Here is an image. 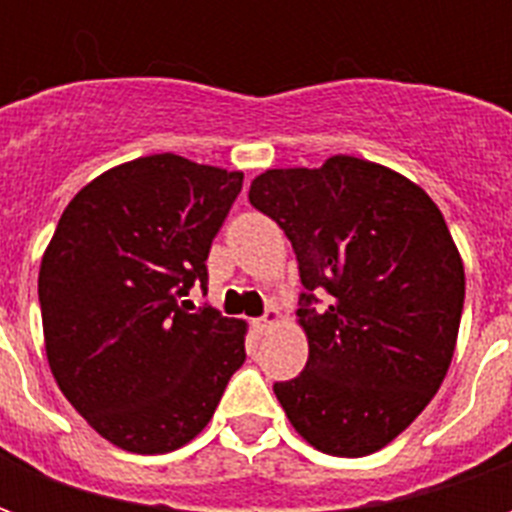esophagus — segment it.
<instances>
[{
  "label": "esophagus",
  "instance_id": "1",
  "mask_svg": "<svg viewBox=\"0 0 512 512\" xmlns=\"http://www.w3.org/2000/svg\"><path fill=\"white\" fill-rule=\"evenodd\" d=\"M279 318H282V315H279L277 307H268L266 315H263V318H257V321H255V329H257V332H260V334L268 332V329H271L274 323H279Z\"/></svg>",
  "mask_w": 512,
  "mask_h": 512
}]
</instances>
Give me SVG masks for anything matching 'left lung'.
<instances>
[{
  "instance_id": "obj_1",
  "label": "left lung",
  "mask_w": 512,
  "mask_h": 512,
  "mask_svg": "<svg viewBox=\"0 0 512 512\" xmlns=\"http://www.w3.org/2000/svg\"><path fill=\"white\" fill-rule=\"evenodd\" d=\"M249 202L288 235L304 285L310 359L274 395L315 450H381L439 392L458 340L466 282L444 216L411 180L354 156L268 169Z\"/></svg>"
}]
</instances>
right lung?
I'll list each match as a JSON object with an SVG mask.
<instances>
[{"label":"right lung","instance_id":"right-lung-1","mask_svg":"<svg viewBox=\"0 0 512 512\" xmlns=\"http://www.w3.org/2000/svg\"><path fill=\"white\" fill-rule=\"evenodd\" d=\"M244 172L145 156L87 183L60 216L38 277L49 367L106 441L139 455L183 447L244 365L246 326L213 307L208 252Z\"/></svg>","mask_w":512,"mask_h":512}]
</instances>
